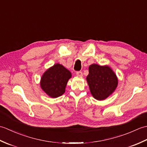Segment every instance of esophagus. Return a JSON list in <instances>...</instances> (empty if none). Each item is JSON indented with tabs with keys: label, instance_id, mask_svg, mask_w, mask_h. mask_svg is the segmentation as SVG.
<instances>
[{
	"label": "esophagus",
	"instance_id": "1",
	"mask_svg": "<svg viewBox=\"0 0 147 147\" xmlns=\"http://www.w3.org/2000/svg\"><path fill=\"white\" fill-rule=\"evenodd\" d=\"M76 75L79 77H82L83 76V73L82 71H77L76 72Z\"/></svg>",
	"mask_w": 147,
	"mask_h": 147
}]
</instances>
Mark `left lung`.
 <instances>
[{
	"mask_svg": "<svg viewBox=\"0 0 147 147\" xmlns=\"http://www.w3.org/2000/svg\"><path fill=\"white\" fill-rule=\"evenodd\" d=\"M92 95L98 100H104L113 92L117 86V78L108 66L92 64L86 77Z\"/></svg>",
	"mask_w": 147,
	"mask_h": 147,
	"instance_id": "left-lung-1",
	"label": "left lung"
}]
</instances>
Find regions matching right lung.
Instances as JSON below:
<instances>
[{
  "label": "right lung",
  "instance_id": "right-lung-1",
  "mask_svg": "<svg viewBox=\"0 0 147 147\" xmlns=\"http://www.w3.org/2000/svg\"><path fill=\"white\" fill-rule=\"evenodd\" d=\"M71 77L69 71L63 65L56 64L43 74L40 85L47 94L52 98H56L65 92V86Z\"/></svg>",
  "mask_w": 147,
  "mask_h": 147
}]
</instances>
